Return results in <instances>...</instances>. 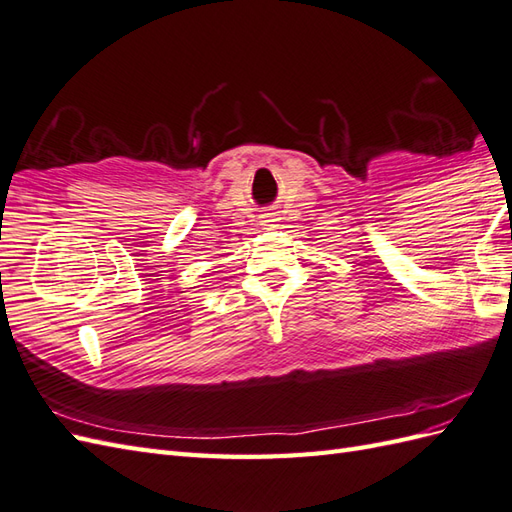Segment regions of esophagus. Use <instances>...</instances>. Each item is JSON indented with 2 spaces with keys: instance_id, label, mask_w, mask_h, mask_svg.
Wrapping results in <instances>:
<instances>
[{
  "instance_id": "34e87169",
  "label": "esophagus",
  "mask_w": 512,
  "mask_h": 512,
  "mask_svg": "<svg viewBox=\"0 0 512 512\" xmlns=\"http://www.w3.org/2000/svg\"><path fill=\"white\" fill-rule=\"evenodd\" d=\"M276 217H273V213H265L263 217H260V223H263V226H267V228H276Z\"/></svg>"
}]
</instances>
